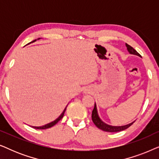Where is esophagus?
Masks as SVG:
<instances>
[{
	"label": "esophagus",
	"instance_id": "34e87169",
	"mask_svg": "<svg viewBox=\"0 0 159 159\" xmlns=\"http://www.w3.org/2000/svg\"><path fill=\"white\" fill-rule=\"evenodd\" d=\"M84 93H89V90H88V89H84Z\"/></svg>",
	"mask_w": 159,
	"mask_h": 159
}]
</instances>
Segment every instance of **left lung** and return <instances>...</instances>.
<instances>
[{
	"label": "left lung",
	"mask_w": 159,
	"mask_h": 159,
	"mask_svg": "<svg viewBox=\"0 0 159 159\" xmlns=\"http://www.w3.org/2000/svg\"><path fill=\"white\" fill-rule=\"evenodd\" d=\"M126 47H127V51L130 54H133V55H135L141 57L140 54H139L138 52L133 48L127 44V43H126ZM92 120L93 121V123L95 124V125L98 128L102 129L103 131L109 132H117L122 131V130H125L126 129H127L128 127H129L134 122V121L131 123L128 124V125H123V126H112V125H107V124L103 122V121L101 119V118L99 117L98 113V110H97V106L95 103L94 108H93V112H92Z\"/></svg>",
	"instance_id": "left-lung-1"
}]
</instances>
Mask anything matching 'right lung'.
Segmentation results:
<instances>
[{
	"mask_svg": "<svg viewBox=\"0 0 159 159\" xmlns=\"http://www.w3.org/2000/svg\"><path fill=\"white\" fill-rule=\"evenodd\" d=\"M40 39H41V38H38V39H37V40H40ZM37 40H33V41H32L31 43H28L27 45H29V44H30V43H34ZM67 106H68V105H67ZM67 106H66V107H65V108L64 109V111H63V112L61 113V114L60 116H58L57 119H56L54 121H51V122H50V123H48V124H47V125L40 126V127H34V126H30V127H33V128H34V129H48V128L53 127V126H54V125H56V124H57V123L58 122V121H60L61 119L63 118V116H64V115L65 111H66V109Z\"/></svg>",
	"mask_w": 159,
	"mask_h": 159,
	"instance_id": "right-lung-1",
	"label": "right lung"
}]
</instances>
